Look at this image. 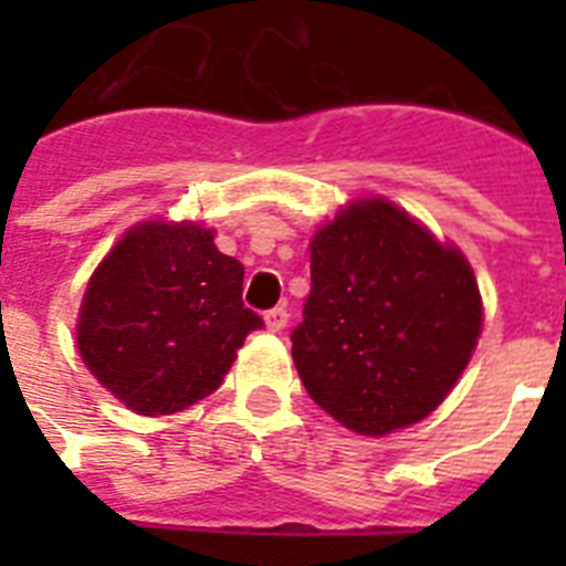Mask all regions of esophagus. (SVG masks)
<instances>
[{
  "instance_id": "34e87169",
  "label": "esophagus",
  "mask_w": 566,
  "mask_h": 566,
  "mask_svg": "<svg viewBox=\"0 0 566 566\" xmlns=\"http://www.w3.org/2000/svg\"><path fill=\"white\" fill-rule=\"evenodd\" d=\"M266 328L269 332H283V328H286V323H289V312H286V306H277V308H269L266 312Z\"/></svg>"
}]
</instances>
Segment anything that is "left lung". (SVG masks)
Here are the masks:
<instances>
[{
    "label": "left lung",
    "instance_id": "obj_1",
    "mask_svg": "<svg viewBox=\"0 0 566 566\" xmlns=\"http://www.w3.org/2000/svg\"><path fill=\"white\" fill-rule=\"evenodd\" d=\"M308 249L312 292L292 332L308 397L363 437L437 411L482 334L464 254L382 198L339 209Z\"/></svg>",
    "mask_w": 566,
    "mask_h": 566
}]
</instances>
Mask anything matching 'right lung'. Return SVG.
Listing matches in <instances>:
<instances>
[{"instance_id":"right-lung-1","label":"right lung","mask_w":566,"mask_h":566,"mask_svg":"<svg viewBox=\"0 0 566 566\" xmlns=\"http://www.w3.org/2000/svg\"><path fill=\"white\" fill-rule=\"evenodd\" d=\"M243 266L212 229L147 221L129 229L87 283L76 343L84 365L142 417L184 411L223 382L249 332Z\"/></svg>"}]
</instances>
